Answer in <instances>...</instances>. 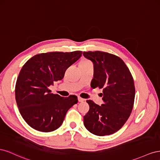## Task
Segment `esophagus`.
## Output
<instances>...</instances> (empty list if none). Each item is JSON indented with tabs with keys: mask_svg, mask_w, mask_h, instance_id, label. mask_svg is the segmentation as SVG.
<instances>
[{
	"mask_svg": "<svg viewBox=\"0 0 160 160\" xmlns=\"http://www.w3.org/2000/svg\"><path fill=\"white\" fill-rule=\"evenodd\" d=\"M78 101H79V102H83V101H85V99L80 98V97H79V98H78Z\"/></svg>",
	"mask_w": 160,
	"mask_h": 160,
	"instance_id": "obj_1",
	"label": "esophagus"
}]
</instances>
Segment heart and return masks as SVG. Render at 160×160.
I'll return each instance as SVG.
<instances>
[{"label":"heart","instance_id":"b5f03b06","mask_svg":"<svg viewBox=\"0 0 160 160\" xmlns=\"http://www.w3.org/2000/svg\"><path fill=\"white\" fill-rule=\"evenodd\" d=\"M89 63H91V62L89 60L84 59V60H82L80 62L79 65H88V64H89Z\"/></svg>","mask_w":160,"mask_h":160}]
</instances>
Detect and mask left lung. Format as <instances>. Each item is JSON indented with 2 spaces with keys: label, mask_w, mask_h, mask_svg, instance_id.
Masks as SVG:
<instances>
[{
  "label": "left lung",
  "mask_w": 160,
  "mask_h": 160,
  "mask_svg": "<svg viewBox=\"0 0 160 160\" xmlns=\"http://www.w3.org/2000/svg\"><path fill=\"white\" fill-rule=\"evenodd\" d=\"M93 63L94 75L91 87L103 89V103L99 106L88 100L89 110L83 118L89 132L99 136L118 132L132 113L135 99V85L128 67L119 57L102 51L83 52Z\"/></svg>",
  "instance_id": "obj_1"
}]
</instances>
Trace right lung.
<instances>
[{
	"label": "right lung",
	"instance_id": "obj_1",
	"mask_svg": "<svg viewBox=\"0 0 160 160\" xmlns=\"http://www.w3.org/2000/svg\"><path fill=\"white\" fill-rule=\"evenodd\" d=\"M82 51L48 52L28 59L19 72L15 99L19 112L32 128L50 132L59 128L65 115L78 101L51 93L49 87L63 78L67 69L81 57Z\"/></svg>",
	"mask_w": 160,
	"mask_h": 160
}]
</instances>
